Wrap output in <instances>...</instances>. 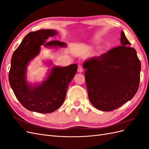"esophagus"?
I'll use <instances>...</instances> for the list:
<instances>
[{
	"label": "esophagus",
	"instance_id": "esophagus-1",
	"mask_svg": "<svg viewBox=\"0 0 149 149\" xmlns=\"http://www.w3.org/2000/svg\"><path fill=\"white\" fill-rule=\"evenodd\" d=\"M78 72H79V73H82V72H83V68H82L81 66H80V65H79V66H78Z\"/></svg>",
	"mask_w": 149,
	"mask_h": 149
}]
</instances>
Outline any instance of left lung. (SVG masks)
<instances>
[{
    "instance_id": "left-lung-1",
    "label": "left lung",
    "mask_w": 149,
    "mask_h": 149,
    "mask_svg": "<svg viewBox=\"0 0 149 149\" xmlns=\"http://www.w3.org/2000/svg\"><path fill=\"white\" fill-rule=\"evenodd\" d=\"M120 43L83 63L89 101L99 110L118 109L131 100L139 86L141 61L123 31Z\"/></svg>"
}]
</instances>
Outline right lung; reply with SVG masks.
Wrapping results in <instances>:
<instances>
[{
	"instance_id": "obj_1",
	"label": "right lung",
	"mask_w": 149,
	"mask_h": 149,
	"mask_svg": "<svg viewBox=\"0 0 149 149\" xmlns=\"http://www.w3.org/2000/svg\"><path fill=\"white\" fill-rule=\"evenodd\" d=\"M57 33L52 29L30 32L13 53L8 74L10 85L22 105L30 111L50 113L58 109L63 103L69 84L77 71L76 64L65 67L54 66L41 83L32 85L26 80L27 66L40 53L42 45L49 48L66 47L65 43L58 40L47 42L46 40ZM49 63L51 65L52 62Z\"/></svg>"
}]
</instances>
